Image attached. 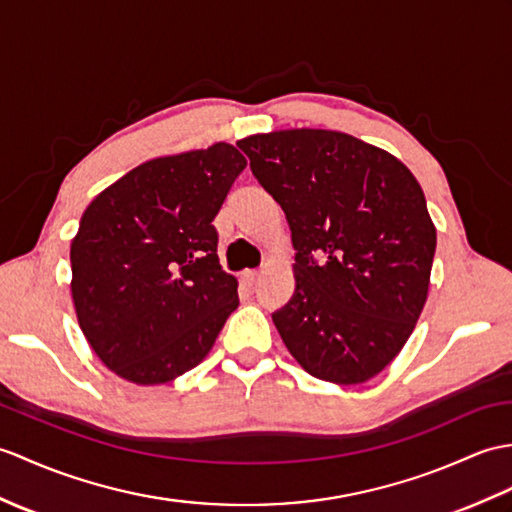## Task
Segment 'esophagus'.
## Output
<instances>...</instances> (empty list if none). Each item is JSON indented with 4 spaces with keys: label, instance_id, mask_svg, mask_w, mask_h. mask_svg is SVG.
Returning a JSON list of instances; mask_svg holds the SVG:
<instances>
[{
    "label": "esophagus",
    "instance_id": "34e87169",
    "mask_svg": "<svg viewBox=\"0 0 512 512\" xmlns=\"http://www.w3.org/2000/svg\"><path fill=\"white\" fill-rule=\"evenodd\" d=\"M257 279H259V270H244L242 272V281L246 285H253Z\"/></svg>",
    "mask_w": 512,
    "mask_h": 512
}]
</instances>
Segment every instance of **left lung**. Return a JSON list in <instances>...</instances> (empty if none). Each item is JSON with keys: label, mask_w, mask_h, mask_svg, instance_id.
Masks as SVG:
<instances>
[{"label": "left lung", "mask_w": 512, "mask_h": 512, "mask_svg": "<svg viewBox=\"0 0 512 512\" xmlns=\"http://www.w3.org/2000/svg\"><path fill=\"white\" fill-rule=\"evenodd\" d=\"M237 146L288 218L296 288L272 314L307 373L362 384L397 358L423 312L436 229L417 178L362 139L320 128Z\"/></svg>", "instance_id": "1"}]
</instances>
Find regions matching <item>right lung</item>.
I'll return each mask as SVG.
<instances>
[{
  "mask_svg": "<svg viewBox=\"0 0 512 512\" xmlns=\"http://www.w3.org/2000/svg\"><path fill=\"white\" fill-rule=\"evenodd\" d=\"M244 168V154L224 141L159 157L82 213L69 253L76 316L95 355L126 382L187 373L240 305L211 222Z\"/></svg>",
  "mask_w": 512,
  "mask_h": 512,
  "instance_id": "1",
  "label": "right lung"
}]
</instances>
